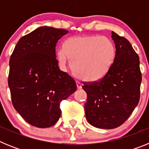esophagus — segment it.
<instances>
[{
	"mask_svg": "<svg viewBox=\"0 0 149 149\" xmlns=\"http://www.w3.org/2000/svg\"><path fill=\"white\" fill-rule=\"evenodd\" d=\"M77 88L78 89H81V88H82V84H81L80 82H78V81L77 82Z\"/></svg>",
	"mask_w": 149,
	"mask_h": 149,
	"instance_id": "obj_1",
	"label": "esophagus"
}]
</instances>
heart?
<instances>
[{
	"label": "heart",
	"instance_id": "1",
	"mask_svg": "<svg viewBox=\"0 0 149 149\" xmlns=\"http://www.w3.org/2000/svg\"><path fill=\"white\" fill-rule=\"evenodd\" d=\"M115 54V45L107 36H75L65 41L64 50L56 51V58L62 66L66 65L69 58L79 79L95 81L110 70Z\"/></svg>",
	"mask_w": 149,
	"mask_h": 149
}]
</instances>
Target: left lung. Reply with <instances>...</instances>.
Returning a JSON list of instances; mask_svg holds the SVG:
<instances>
[{"label":"left lung","instance_id":"1","mask_svg":"<svg viewBox=\"0 0 149 149\" xmlns=\"http://www.w3.org/2000/svg\"><path fill=\"white\" fill-rule=\"evenodd\" d=\"M116 46L114 61L103 78L84 82L87 94L84 105L87 122L98 128L119 127L138 104L142 74L137 54L125 38L112 32Z\"/></svg>","mask_w":149,"mask_h":149}]
</instances>
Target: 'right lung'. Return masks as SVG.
Segmentation results:
<instances>
[{"instance_id":"1","label":"right lung","mask_w":149,"mask_h":149,"mask_svg":"<svg viewBox=\"0 0 149 149\" xmlns=\"http://www.w3.org/2000/svg\"><path fill=\"white\" fill-rule=\"evenodd\" d=\"M68 30L38 27L21 38L10 60L8 85L13 104L30 125L53 126L61 116L60 104L77 89L73 77L59 68L57 41Z\"/></svg>"}]
</instances>
